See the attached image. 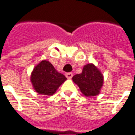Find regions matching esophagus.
Masks as SVG:
<instances>
[{"mask_svg": "<svg viewBox=\"0 0 135 135\" xmlns=\"http://www.w3.org/2000/svg\"><path fill=\"white\" fill-rule=\"evenodd\" d=\"M65 75H66V77H67L68 78H72L73 75L72 73H67L65 74Z\"/></svg>", "mask_w": 135, "mask_h": 135, "instance_id": "obj_1", "label": "esophagus"}]
</instances>
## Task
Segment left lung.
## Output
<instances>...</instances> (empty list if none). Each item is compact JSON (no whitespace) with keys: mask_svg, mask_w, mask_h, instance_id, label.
<instances>
[{"mask_svg":"<svg viewBox=\"0 0 135 135\" xmlns=\"http://www.w3.org/2000/svg\"><path fill=\"white\" fill-rule=\"evenodd\" d=\"M73 81L78 86L86 97H94L100 94L104 78L102 73L94 64L89 63L83 68L82 73L73 77Z\"/></svg>","mask_w":135,"mask_h":135,"instance_id":"1","label":"left lung"}]
</instances>
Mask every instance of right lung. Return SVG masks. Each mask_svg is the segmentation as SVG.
Returning a JSON list of instances; mask_svg holds the SVG:
<instances>
[{"mask_svg":"<svg viewBox=\"0 0 135 135\" xmlns=\"http://www.w3.org/2000/svg\"><path fill=\"white\" fill-rule=\"evenodd\" d=\"M66 79L65 76L57 72L47 60H43L35 66L30 75V81L35 91L48 96L54 94Z\"/></svg>","mask_w":135,"mask_h":135,"instance_id":"obj_1","label":"right lung"}]
</instances>
